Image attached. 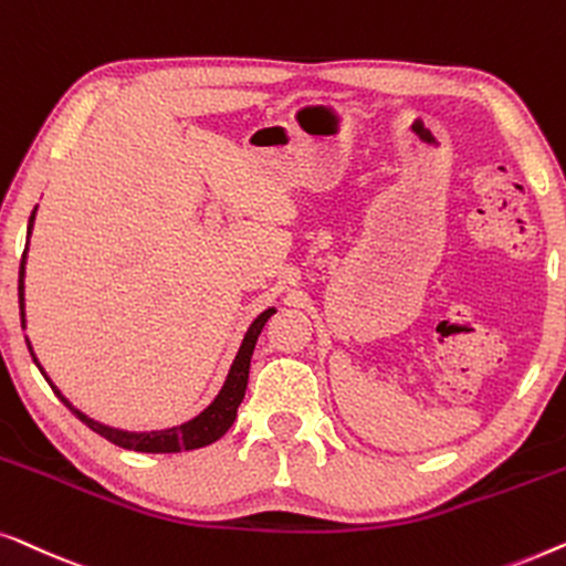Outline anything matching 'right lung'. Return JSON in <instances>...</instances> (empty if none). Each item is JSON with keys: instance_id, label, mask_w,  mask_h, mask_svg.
Here are the masks:
<instances>
[{"instance_id": "add662e5", "label": "right lung", "mask_w": 566, "mask_h": 566, "mask_svg": "<svg viewBox=\"0 0 566 566\" xmlns=\"http://www.w3.org/2000/svg\"><path fill=\"white\" fill-rule=\"evenodd\" d=\"M35 210H38V207H35ZM33 220H35V212L30 214L28 235H30V230H33ZM25 253H28V249H25ZM25 253H22V261H20V286H18V290H20V321H22V325H25V297H22V292H25V284H22V276H25ZM272 315H274V310H266V313H261L256 321L251 323V328H249V333H245V338H243L241 352H238L233 366H230V374H228L226 385H222V389H220V395L214 397V402L210 405V408H207L205 412H200V416L192 418L185 426H174V428H166V431H150V433L117 431V428L102 426V423H97V420L86 418L84 412H78L76 408H71L66 397H63L53 385L51 387H53V392L61 397V402L66 405V408L74 412V416L82 420L84 426H90L94 433L102 436V439L113 441L115 446H123V449L146 451V453H177V451L202 449V446L222 439V436L228 433V428L233 426L238 405L243 402L245 385H249V369H251L253 346H256L259 333H261V328H264L266 321ZM33 359H35V356H33ZM35 364H38V359H35ZM38 366H41V364H38ZM43 377H45V374H43Z\"/></svg>"}]
</instances>
